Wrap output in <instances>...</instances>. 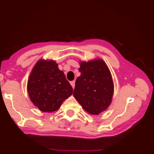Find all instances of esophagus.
<instances>
[{
	"mask_svg": "<svg viewBox=\"0 0 154 154\" xmlns=\"http://www.w3.org/2000/svg\"><path fill=\"white\" fill-rule=\"evenodd\" d=\"M71 86L72 87V88H75V81H72V82H71Z\"/></svg>",
	"mask_w": 154,
	"mask_h": 154,
	"instance_id": "obj_1",
	"label": "esophagus"
}]
</instances>
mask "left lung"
Listing matches in <instances>:
<instances>
[{
    "label": "left lung",
    "mask_w": 154,
    "mask_h": 154,
    "mask_svg": "<svg viewBox=\"0 0 154 154\" xmlns=\"http://www.w3.org/2000/svg\"><path fill=\"white\" fill-rule=\"evenodd\" d=\"M81 75L75 82L73 96L84 110L94 115L105 111L112 102L114 83L102 59L80 63Z\"/></svg>",
    "instance_id": "obj_1"
}]
</instances>
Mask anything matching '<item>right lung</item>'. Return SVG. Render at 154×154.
Listing matches in <instances>:
<instances>
[{"instance_id":"right-lung-1","label":"right lung","mask_w":154,"mask_h":154,"mask_svg":"<svg viewBox=\"0 0 154 154\" xmlns=\"http://www.w3.org/2000/svg\"><path fill=\"white\" fill-rule=\"evenodd\" d=\"M30 100L44 112L57 111L71 96L72 88L53 60H39L33 66L27 81Z\"/></svg>"}]
</instances>
